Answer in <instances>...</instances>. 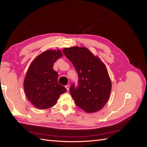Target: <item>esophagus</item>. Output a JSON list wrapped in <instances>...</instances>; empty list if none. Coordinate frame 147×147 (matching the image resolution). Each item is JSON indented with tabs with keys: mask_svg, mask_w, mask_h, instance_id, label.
<instances>
[{
	"mask_svg": "<svg viewBox=\"0 0 147 147\" xmlns=\"http://www.w3.org/2000/svg\"><path fill=\"white\" fill-rule=\"evenodd\" d=\"M65 88L67 89V91H69V89H70V85H69V84H67V85L65 86Z\"/></svg>",
	"mask_w": 147,
	"mask_h": 147,
	"instance_id": "34e87169",
	"label": "esophagus"
}]
</instances>
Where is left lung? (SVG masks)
I'll list each match as a JSON object with an SVG mask.
<instances>
[{"instance_id":"8db88e82","label":"left lung","mask_w":147,"mask_h":147,"mask_svg":"<svg viewBox=\"0 0 147 147\" xmlns=\"http://www.w3.org/2000/svg\"><path fill=\"white\" fill-rule=\"evenodd\" d=\"M78 76V86L72 84L70 92L76 105L87 113L98 112L107 102L112 82L105 64L86 47L64 48Z\"/></svg>"}]
</instances>
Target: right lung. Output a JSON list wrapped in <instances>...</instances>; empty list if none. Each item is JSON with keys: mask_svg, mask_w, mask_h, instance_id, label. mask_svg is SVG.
I'll return each instance as SVG.
<instances>
[{"mask_svg": "<svg viewBox=\"0 0 147 147\" xmlns=\"http://www.w3.org/2000/svg\"><path fill=\"white\" fill-rule=\"evenodd\" d=\"M63 56L60 50L42 53L29 65L24 80V90L28 99L35 107L44 110L54 106L66 88L57 82L58 74L53 65Z\"/></svg>", "mask_w": 147, "mask_h": 147, "instance_id": "add662e5", "label": "right lung"}]
</instances>
